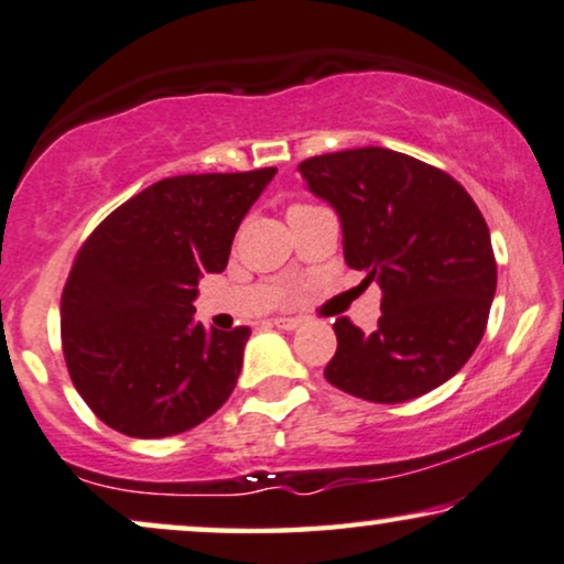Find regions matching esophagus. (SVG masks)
<instances>
[{
  "label": "esophagus",
  "mask_w": 564,
  "mask_h": 564,
  "mask_svg": "<svg viewBox=\"0 0 564 564\" xmlns=\"http://www.w3.org/2000/svg\"><path fill=\"white\" fill-rule=\"evenodd\" d=\"M270 325L278 329H296L299 325H302V319L299 317H273L270 319Z\"/></svg>",
  "instance_id": "esophagus-1"
}]
</instances>
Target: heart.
<instances>
[{
  "label": "heart",
  "mask_w": 564,
  "mask_h": 564,
  "mask_svg": "<svg viewBox=\"0 0 564 564\" xmlns=\"http://www.w3.org/2000/svg\"><path fill=\"white\" fill-rule=\"evenodd\" d=\"M294 208H304V206H294Z\"/></svg>",
  "instance_id": "heart-1"
}]
</instances>
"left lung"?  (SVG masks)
<instances>
[{"label":"left lung","mask_w":564,"mask_h":564,"mask_svg":"<svg viewBox=\"0 0 564 564\" xmlns=\"http://www.w3.org/2000/svg\"><path fill=\"white\" fill-rule=\"evenodd\" d=\"M299 172L340 216L345 262L384 294L373 333L335 322L325 379L379 404L444 384L482 340L498 286L471 195L444 170L381 147L312 156Z\"/></svg>","instance_id":"obj_1"}]
</instances>
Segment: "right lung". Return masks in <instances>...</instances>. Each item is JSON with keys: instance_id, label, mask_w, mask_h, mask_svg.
Returning a JSON list of instances; mask_svg holds the SVG:
<instances>
[{"instance_id": "1", "label": "right lung", "mask_w": 564, "mask_h": 564, "mask_svg": "<svg viewBox=\"0 0 564 564\" xmlns=\"http://www.w3.org/2000/svg\"><path fill=\"white\" fill-rule=\"evenodd\" d=\"M275 167L164 177L82 245L62 296L69 377L89 410L131 438L177 435L229 400L250 327L193 319L198 281L221 273Z\"/></svg>"}]
</instances>
